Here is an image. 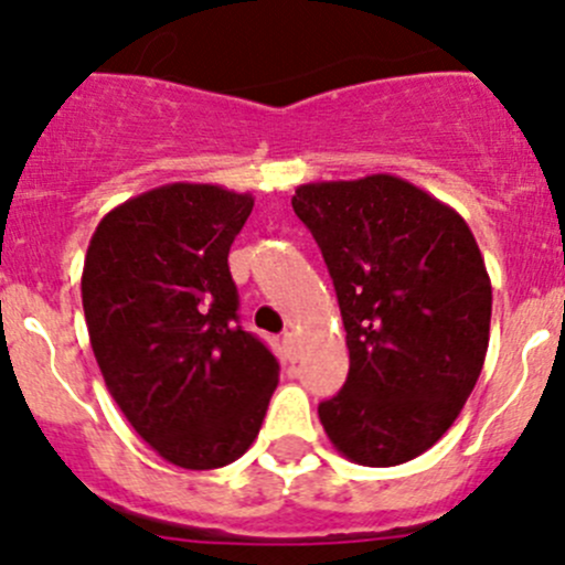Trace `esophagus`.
I'll use <instances>...</instances> for the list:
<instances>
[{
  "label": "esophagus",
  "instance_id": "obj_1",
  "mask_svg": "<svg viewBox=\"0 0 565 565\" xmlns=\"http://www.w3.org/2000/svg\"><path fill=\"white\" fill-rule=\"evenodd\" d=\"M284 350H287V355L292 358H298V333H292V330H289V333H284Z\"/></svg>",
  "mask_w": 565,
  "mask_h": 565
}]
</instances>
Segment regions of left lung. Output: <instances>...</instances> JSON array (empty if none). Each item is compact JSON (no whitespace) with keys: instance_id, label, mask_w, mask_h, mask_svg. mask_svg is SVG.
Returning a JSON list of instances; mask_svg holds the SVG:
<instances>
[{"instance_id":"8db88e82","label":"left lung","mask_w":565,"mask_h":565,"mask_svg":"<svg viewBox=\"0 0 565 565\" xmlns=\"http://www.w3.org/2000/svg\"><path fill=\"white\" fill-rule=\"evenodd\" d=\"M292 207L322 250L350 350L344 388L319 404L324 435L355 465L420 457L487 358L492 284L470 226L393 174L306 182Z\"/></svg>"}]
</instances>
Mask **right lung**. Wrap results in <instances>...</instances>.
<instances>
[{
    "label": "right lung",
    "mask_w": 565,
    "mask_h": 565,
    "mask_svg": "<svg viewBox=\"0 0 565 565\" xmlns=\"http://www.w3.org/2000/svg\"><path fill=\"white\" fill-rule=\"evenodd\" d=\"M250 193L172 182L95 230L82 273L89 344L108 393L156 454L185 470L241 459L259 435L278 361L237 324L230 248Z\"/></svg>",
    "instance_id": "obj_1"
}]
</instances>
